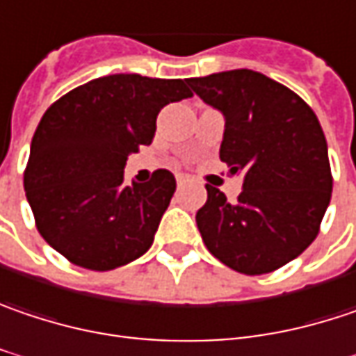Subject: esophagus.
Segmentation results:
<instances>
[{
    "label": "esophagus",
    "instance_id": "esophagus-1",
    "mask_svg": "<svg viewBox=\"0 0 356 356\" xmlns=\"http://www.w3.org/2000/svg\"><path fill=\"white\" fill-rule=\"evenodd\" d=\"M185 185V177L183 175H177V187H183Z\"/></svg>",
    "mask_w": 356,
    "mask_h": 356
}]
</instances>
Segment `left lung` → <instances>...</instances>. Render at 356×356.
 Listing matches in <instances>:
<instances>
[{"instance_id": "left-lung-1", "label": "left lung", "mask_w": 356, "mask_h": 356, "mask_svg": "<svg viewBox=\"0 0 356 356\" xmlns=\"http://www.w3.org/2000/svg\"><path fill=\"white\" fill-rule=\"evenodd\" d=\"M193 92L225 116L220 159L243 173L238 201L205 185L195 216L205 248L227 268L260 276L298 258L316 240L332 173L314 111L284 84L254 70L189 78Z\"/></svg>"}]
</instances>
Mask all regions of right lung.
<instances>
[{
	"mask_svg": "<svg viewBox=\"0 0 356 356\" xmlns=\"http://www.w3.org/2000/svg\"><path fill=\"white\" fill-rule=\"evenodd\" d=\"M193 96L175 78L111 74L58 98L30 147L24 189L40 236L74 266L106 272L143 256L175 193L157 169L147 183H124V165L151 145L169 102Z\"/></svg>",
	"mask_w": 356,
	"mask_h": 356,
	"instance_id": "right-lung-1",
	"label": "right lung"
}]
</instances>
